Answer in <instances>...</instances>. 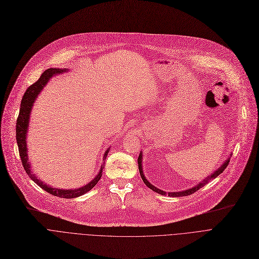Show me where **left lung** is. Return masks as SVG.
I'll return each instance as SVG.
<instances>
[{
    "label": "left lung",
    "instance_id": "obj_1",
    "mask_svg": "<svg viewBox=\"0 0 259 259\" xmlns=\"http://www.w3.org/2000/svg\"><path fill=\"white\" fill-rule=\"evenodd\" d=\"M231 156H232V153L229 154L228 158L223 162V165H222L219 169H216L213 173H211L210 175H208L207 178L203 179L200 183H198L197 185H195V186L192 187V188L184 190V191H178V192H165V191H162V190H160V189L154 187L150 182H149V181L146 179V176H145V174H144V170H143V152H142V151L140 152V155H139V158H138V164H139V170H140L141 178H142L143 182L145 183V185H146L148 188H150L151 190H153L154 192H156V193H158V194H161V195H168V196H170V197H181V196H187V195H190V194H193L194 192L197 191V190H199L201 187L206 186L210 181L216 179L217 176H219L220 174H222V173L224 172V170H225V169L227 168V166L229 165V161H230V157H231Z\"/></svg>",
    "mask_w": 259,
    "mask_h": 259
}]
</instances>
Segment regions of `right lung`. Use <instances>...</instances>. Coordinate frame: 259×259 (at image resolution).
<instances>
[{
	"label": "right lung",
	"mask_w": 259,
	"mask_h": 259,
	"mask_svg": "<svg viewBox=\"0 0 259 259\" xmlns=\"http://www.w3.org/2000/svg\"><path fill=\"white\" fill-rule=\"evenodd\" d=\"M68 70L69 69H67V68H50V69H47L46 71H44L42 73V75H40V77L35 81V83L32 84L28 89L26 90V92L24 93V97L22 99V102H21L20 113H19V117L17 119L16 132H17V143H18V147H19V152H20L22 164L29 178L38 187H40L43 190H45L46 192H48L54 196L62 197V198H75L80 195H84L85 193L90 191V190L99 183V181L101 180L102 175H103L105 159L107 157L108 152L110 151V148H108L105 151L104 158H103L104 162H103V165H102L99 173L95 175V178L91 182L86 184L85 186L75 188V189L54 188V187L47 185L46 183L42 182L40 180H38L35 176V174H33V172L31 171L30 162H29V158H28V149H27V132H28L30 114H31L32 107H33L35 100L37 99L39 93L42 92L44 87L48 84V81L50 80L51 77L56 76L58 74H62L64 72H68Z\"/></svg>",
	"instance_id": "1"
}]
</instances>
